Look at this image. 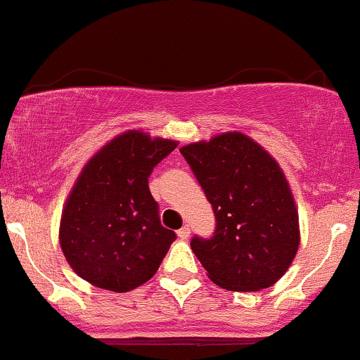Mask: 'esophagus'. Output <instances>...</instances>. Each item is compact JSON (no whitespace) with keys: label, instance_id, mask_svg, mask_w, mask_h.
Instances as JSON below:
<instances>
[{"label":"esophagus","instance_id":"obj_1","mask_svg":"<svg viewBox=\"0 0 360 360\" xmlns=\"http://www.w3.org/2000/svg\"><path fill=\"white\" fill-rule=\"evenodd\" d=\"M177 237H179L181 240H188V237H190V226H188V224H184V226L177 231Z\"/></svg>","mask_w":360,"mask_h":360}]
</instances>
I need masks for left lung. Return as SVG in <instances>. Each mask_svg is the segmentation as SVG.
Here are the masks:
<instances>
[{
	"label": "left lung",
	"instance_id": "left-lung-1",
	"mask_svg": "<svg viewBox=\"0 0 360 360\" xmlns=\"http://www.w3.org/2000/svg\"><path fill=\"white\" fill-rule=\"evenodd\" d=\"M179 151L216 216L212 237L191 238V250L210 281L228 291L274 285L300 245L297 210L278 163L240 132Z\"/></svg>",
	"mask_w": 360,
	"mask_h": 360
}]
</instances>
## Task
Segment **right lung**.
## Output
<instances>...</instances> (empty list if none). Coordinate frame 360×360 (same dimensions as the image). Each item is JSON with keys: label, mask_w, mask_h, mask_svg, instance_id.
<instances>
[{"label": "right lung", "mask_w": 360, "mask_h": 360, "mask_svg": "<svg viewBox=\"0 0 360 360\" xmlns=\"http://www.w3.org/2000/svg\"><path fill=\"white\" fill-rule=\"evenodd\" d=\"M176 146V141L129 130L83 167L59 230L60 249L83 281L127 292L157 274L176 233L160 223L148 177Z\"/></svg>", "instance_id": "right-lung-1"}]
</instances>
